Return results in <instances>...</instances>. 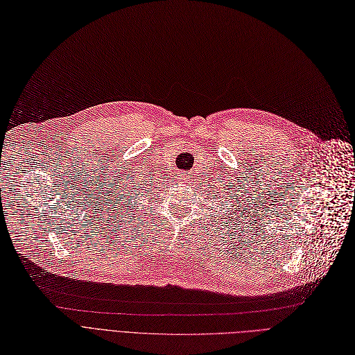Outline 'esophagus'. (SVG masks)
I'll return each mask as SVG.
<instances>
[{
    "label": "esophagus",
    "instance_id": "obj_1",
    "mask_svg": "<svg viewBox=\"0 0 355 355\" xmlns=\"http://www.w3.org/2000/svg\"><path fill=\"white\" fill-rule=\"evenodd\" d=\"M178 180H179V182H182V183H187V182H189V180H191V176H188V175H180Z\"/></svg>",
    "mask_w": 355,
    "mask_h": 355
}]
</instances>
